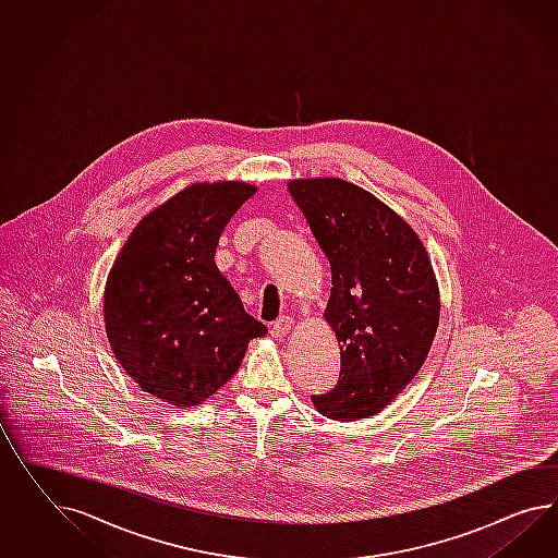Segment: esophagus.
<instances>
[{"mask_svg": "<svg viewBox=\"0 0 558 558\" xmlns=\"http://www.w3.org/2000/svg\"><path fill=\"white\" fill-rule=\"evenodd\" d=\"M291 326H293V319L283 315V317H279L277 322H272L271 329H269V331H271L272 338H283L287 331L291 329Z\"/></svg>", "mask_w": 558, "mask_h": 558, "instance_id": "34e87169", "label": "esophagus"}]
</instances>
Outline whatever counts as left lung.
<instances>
[{
	"mask_svg": "<svg viewBox=\"0 0 558 558\" xmlns=\"http://www.w3.org/2000/svg\"><path fill=\"white\" fill-rule=\"evenodd\" d=\"M331 269L326 319L340 342V378L315 409L366 418L397 399L429 354L439 287L421 239L366 190L338 178L289 182Z\"/></svg>",
	"mask_w": 558,
	"mask_h": 558,
	"instance_id": "1",
	"label": "left lung"
}]
</instances>
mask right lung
<instances>
[{"label": "right lung", "instance_id": "add662e5", "mask_svg": "<svg viewBox=\"0 0 558 558\" xmlns=\"http://www.w3.org/2000/svg\"><path fill=\"white\" fill-rule=\"evenodd\" d=\"M257 187L194 184L145 216L105 287L114 356L145 392L194 407L227 385L267 328L216 269L218 239Z\"/></svg>", "mask_w": 558, "mask_h": 558}]
</instances>
